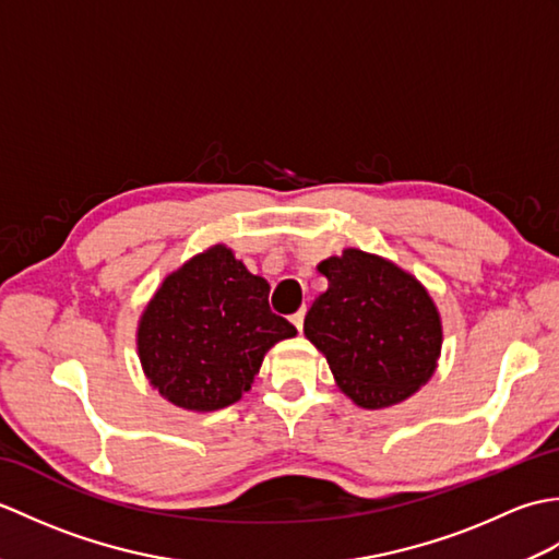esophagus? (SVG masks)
<instances>
[{
    "mask_svg": "<svg viewBox=\"0 0 559 559\" xmlns=\"http://www.w3.org/2000/svg\"><path fill=\"white\" fill-rule=\"evenodd\" d=\"M290 322L295 324V329H298V331H302V324H305V310H300V312H295V314L290 317Z\"/></svg>",
    "mask_w": 559,
    "mask_h": 559,
    "instance_id": "34e87169",
    "label": "esophagus"
}]
</instances>
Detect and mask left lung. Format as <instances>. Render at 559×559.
Masks as SVG:
<instances>
[{"instance_id":"obj_1","label":"left lung","mask_w":559,"mask_h":559,"mask_svg":"<svg viewBox=\"0 0 559 559\" xmlns=\"http://www.w3.org/2000/svg\"><path fill=\"white\" fill-rule=\"evenodd\" d=\"M326 293L305 317V336L326 355L343 394L362 408L408 399L432 377L442 324L411 273L360 249L317 266Z\"/></svg>"}]
</instances>
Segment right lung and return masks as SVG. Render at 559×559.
<instances>
[{
    "instance_id": "1",
    "label": "right lung",
    "mask_w": 559,
    "mask_h": 559,
    "mask_svg": "<svg viewBox=\"0 0 559 559\" xmlns=\"http://www.w3.org/2000/svg\"><path fill=\"white\" fill-rule=\"evenodd\" d=\"M298 334L271 312L269 283L216 245L170 273L139 322V358L160 394L218 411L252 386L264 353Z\"/></svg>"
}]
</instances>
